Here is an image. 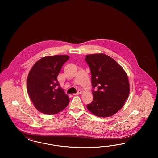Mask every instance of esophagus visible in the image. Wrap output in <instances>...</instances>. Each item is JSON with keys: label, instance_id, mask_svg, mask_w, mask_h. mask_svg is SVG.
I'll use <instances>...</instances> for the list:
<instances>
[{"label": "esophagus", "instance_id": "obj_1", "mask_svg": "<svg viewBox=\"0 0 158 158\" xmlns=\"http://www.w3.org/2000/svg\"><path fill=\"white\" fill-rule=\"evenodd\" d=\"M82 93V91L81 90H78V91L76 93V94H73V95H79V94H81Z\"/></svg>", "mask_w": 158, "mask_h": 158}]
</instances>
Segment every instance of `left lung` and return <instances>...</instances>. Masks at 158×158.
<instances>
[{
	"instance_id": "8db88e82",
	"label": "left lung",
	"mask_w": 158,
	"mask_h": 158,
	"mask_svg": "<svg viewBox=\"0 0 158 158\" xmlns=\"http://www.w3.org/2000/svg\"><path fill=\"white\" fill-rule=\"evenodd\" d=\"M85 60L90 68L94 97L87 108L99 117L112 116L123 106L129 95L127 75L115 60L105 54L87 55Z\"/></svg>"
}]
</instances>
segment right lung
I'll return each instance as SVG.
<instances>
[{
	"label": "right lung",
	"mask_w": 158,
	"mask_h": 158,
	"mask_svg": "<svg viewBox=\"0 0 158 158\" xmlns=\"http://www.w3.org/2000/svg\"><path fill=\"white\" fill-rule=\"evenodd\" d=\"M67 55L47 56L37 61L27 77V88L32 103L38 110L48 115L64 110L69 98L60 86L57 76L69 60Z\"/></svg>",
	"instance_id": "obj_1"
}]
</instances>
